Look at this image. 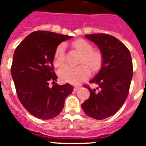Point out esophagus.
<instances>
[{"label": "esophagus", "mask_w": 146, "mask_h": 146, "mask_svg": "<svg viewBox=\"0 0 146 146\" xmlns=\"http://www.w3.org/2000/svg\"><path fill=\"white\" fill-rule=\"evenodd\" d=\"M80 89V86H74L73 90H74V91H77L78 89Z\"/></svg>", "instance_id": "esophagus-1"}]
</instances>
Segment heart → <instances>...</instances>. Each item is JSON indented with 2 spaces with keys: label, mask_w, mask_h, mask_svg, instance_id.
Wrapping results in <instances>:
<instances>
[{
  "label": "heart",
  "mask_w": 146,
  "mask_h": 146,
  "mask_svg": "<svg viewBox=\"0 0 146 146\" xmlns=\"http://www.w3.org/2000/svg\"><path fill=\"white\" fill-rule=\"evenodd\" d=\"M72 46L78 52L82 54L80 64H85L92 71H97L101 67L102 57L101 53L92 50V44L84 39L76 40L72 43ZM65 44H59L55 50L54 56V64L55 66H60L65 61L64 57ZM86 65H80L76 67L64 66L59 70L58 75L60 80L70 83H78L86 80L90 75V70Z\"/></svg>",
  "instance_id": "b5f03b06"
}]
</instances>
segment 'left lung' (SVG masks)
<instances>
[{
	"instance_id": "obj_1",
	"label": "left lung",
	"mask_w": 146,
	"mask_h": 146,
	"mask_svg": "<svg viewBox=\"0 0 146 146\" xmlns=\"http://www.w3.org/2000/svg\"><path fill=\"white\" fill-rule=\"evenodd\" d=\"M85 37L99 48L102 67L89 82L98 86L99 91L88 87L90 96L82 108L90 117L103 120L113 115L122 107L129 93L133 78L131 54L117 38L107 34H91Z\"/></svg>"
}]
</instances>
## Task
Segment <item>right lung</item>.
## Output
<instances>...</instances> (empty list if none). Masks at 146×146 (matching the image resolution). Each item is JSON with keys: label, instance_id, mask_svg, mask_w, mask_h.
<instances>
[{"label": "right lung", "instance_id": "1", "mask_svg": "<svg viewBox=\"0 0 146 146\" xmlns=\"http://www.w3.org/2000/svg\"><path fill=\"white\" fill-rule=\"evenodd\" d=\"M72 36L48 31H37L27 36L14 51L11 75L17 96L32 115L49 120L62 111L73 86L58 85L53 60L57 46ZM54 83L52 87L49 83Z\"/></svg>", "mask_w": 146, "mask_h": 146}]
</instances>
